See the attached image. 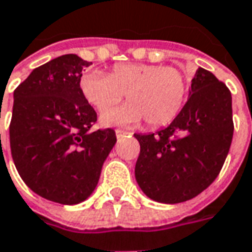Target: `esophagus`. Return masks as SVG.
Wrapping results in <instances>:
<instances>
[{
  "instance_id": "1",
  "label": "esophagus",
  "mask_w": 252,
  "mask_h": 252,
  "mask_svg": "<svg viewBox=\"0 0 252 252\" xmlns=\"http://www.w3.org/2000/svg\"><path fill=\"white\" fill-rule=\"evenodd\" d=\"M115 133H117V137H123V135L130 134V133H127V131H125V130H121V129L115 130Z\"/></svg>"
}]
</instances>
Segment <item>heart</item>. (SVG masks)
<instances>
[{
  "label": "heart",
  "instance_id": "obj_1",
  "mask_svg": "<svg viewBox=\"0 0 252 252\" xmlns=\"http://www.w3.org/2000/svg\"><path fill=\"white\" fill-rule=\"evenodd\" d=\"M80 89L88 103L103 111L126 94L125 106L101 114L103 125H134L142 119L149 127L174 121L187 96V78L179 69L155 63H118L106 73L85 72Z\"/></svg>",
  "mask_w": 252,
  "mask_h": 252
}]
</instances>
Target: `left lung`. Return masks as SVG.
Wrapping results in <instances>:
<instances>
[{
  "label": "left lung",
  "mask_w": 252,
  "mask_h": 252,
  "mask_svg": "<svg viewBox=\"0 0 252 252\" xmlns=\"http://www.w3.org/2000/svg\"><path fill=\"white\" fill-rule=\"evenodd\" d=\"M232 135L231 91L199 67L190 97L168 127L156 134H134L141 148L135 163L138 186L161 203L197 197L220 174Z\"/></svg>",
  "instance_id": "obj_1"
}]
</instances>
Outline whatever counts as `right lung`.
<instances>
[{"label":"right lung","instance_id":"1","mask_svg":"<svg viewBox=\"0 0 252 252\" xmlns=\"http://www.w3.org/2000/svg\"><path fill=\"white\" fill-rule=\"evenodd\" d=\"M91 62L66 54L33 69L15 89L9 125L17 172L37 195L76 205L92 194L117 142L114 129L94 131L97 115L80 89Z\"/></svg>","mask_w":252,"mask_h":252}]
</instances>
